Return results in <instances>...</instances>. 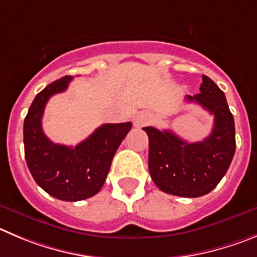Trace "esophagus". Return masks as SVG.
Here are the masks:
<instances>
[{"label":"esophagus","mask_w":257,"mask_h":257,"mask_svg":"<svg viewBox=\"0 0 257 257\" xmlns=\"http://www.w3.org/2000/svg\"><path fill=\"white\" fill-rule=\"evenodd\" d=\"M151 120H152V117H151L150 114H147V112H140V114H137L134 116L133 123L137 128H142V126L150 124Z\"/></svg>","instance_id":"34e87169"}]
</instances>
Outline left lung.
Returning a JSON list of instances; mask_svg holds the SVG:
<instances>
[{"instance_id": "obj_1", "label": "left lung", "mask_w": 257, "mask_h": 257, "mask_svg": "<svg viewBox=\"0 0 257 257\" xmlns=\"http://www.w3.org/2000/svg\"><path fill=\"white\" fill-rule=\"evenodd\" d=\"M214 116L212 133L201 142L190 143L171 131L146 126L150 140L148 169L160 190L184 198L210 193L226 175L236 151L234 119L224 92L203 74L200 92L186 95Z\"/></svg>"}]
</instances>
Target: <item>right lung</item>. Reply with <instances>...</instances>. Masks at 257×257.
Segmentation results:
<instances>
[{
  "label": "right lung",
  "instance_id": "right-lung-1",
  "mask_svg": "<svg viewBox=\"0 0 257 257\" xmlns=\"http://www.w3.org/2000/svg\"><path fill=\"white\" fill-rule=\"evenodd\" d=\"M71 80L64 76L35 96L24 121V147L26 165L43 190L59 200L78 201L102 188L132 123L102 124L76 147L53 143L42 128L44 107L53 95L67 90Z\"/></svg>",
  "mask_w": 257,
  "mask_h": 257
}]
</instances>
